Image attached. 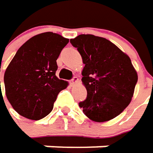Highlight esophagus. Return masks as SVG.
Returning <instances> with one entry per match:
<instances>
[{
	"instance_id": "34e87169",
	"label": "esophagus",
	"mask_w": 153,
	"mask_h": 153,
	"mask_svg": "<svg viewBox=\"0 0 153 153\" xmlns=\"http://www.w3.org/2000/svg\"><path fill=\"white\" fill-rule=\"evenodd\" d=\"M78 82H79V78H78L77 76H74L73 79L70 81V85H71L72 86H74V85H76Z\"/></svg>"
}]
</instances>
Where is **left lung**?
Listing matches in <instances>:
<instances>
[{
	"mask_svg": "<svg viewBox=\"0 0 153 153\" xmlns=\"http://www.w3.org/2000/svg\"><path fill=\"white\" fill-rule=\"evenodd\" d=\"M70 42L85 64L82 83L87 98L79 103L84 114L94 122L114 118L131 102L138 79L129 56L111 41L94 35H79Z\"/></svg>",
	"mask_w": 153,
	"mask_h": 153,
	"instance_id": "left-lung-1",
	"label": "left lung"
}]
</instances>
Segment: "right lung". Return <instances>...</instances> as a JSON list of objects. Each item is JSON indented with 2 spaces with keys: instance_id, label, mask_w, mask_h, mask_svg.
I'll return each instance as SVG.
<instances>
[{
  "instance_id": "right-lung-1",
  "label": "right lung",
  "mask_w": 153,
  "mask_h": 153,
  "mask_svg": "<svg viewBox=\"0 0 153 153\" xmlns=\"http://www.w3.org/2000/svg\"><path fill=\"white\" fill-rule=\"evenodd\" d=\"M69 40L52 32L36 35L17 51L4 73L5 94L19 115L39 120L49 114L68 83L56 76L57 59Z\"/></svg>"
}]
</instances>
